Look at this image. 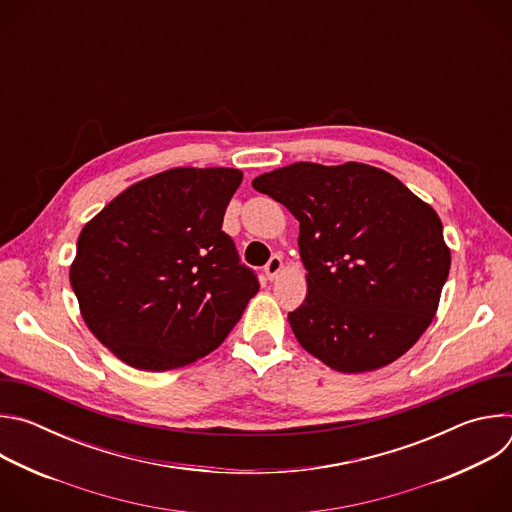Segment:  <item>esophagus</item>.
<instances>
[{
  "label": "esophagus",
  "mask_w": 512,
  "mask_h": 512,
  "mask_svg": "<svg viewBox=\"0 0 512 512\" xmlns=\"http://www.w3.org/2000/svg\"><path fill=\"white\" fill-rule=\"evenodd\" d=\"M281 269H283V261H281V257H279V255L271 257V259H269V263L265 265V275H267V279H269V281L277 279V275L281 273Z\"/></svg>",
  "instance_id": "1"
}]
</instances>
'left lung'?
<instances>
[{
    "mask_svg": "<svg viewBox=\"0 0 512 512\" xmlns=\"http://www.w3.org/2000/svg\"><path fill=\"white\" fill-rule=\"evenodd\" d=\"M253 188L300 223L304 304L287 314L298 342L330 369L367 373L403 356L427 330L450 273L437 212L389 172L296 162Z\"/></svg>",
    "mask_w": 512,
    "mask_h": 512,
    "instance_id": "obj_1",
    "label": "left lung"
}]
</instances>
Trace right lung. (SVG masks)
I'll return each mask as SVG.
<instances>
[{
  "mask_svg": "<svg viewBox=\"0 0 512 512\" xmlns=\"http://www.w3.org/2000/svg\"><path fill=\"white\" fill-rule=\"evenodd\" d=\"M241 182L235 168H172L83 227L70 285L87 328L129 367L162 373L206 356L259 291L223 231Z\"/></svg>",
  "mask_w": 512,
  "mask_h": 512,
  "instance_id": "add662e5",
  "label": "right lung"
}]
</instances>
